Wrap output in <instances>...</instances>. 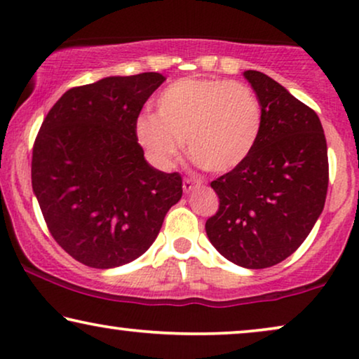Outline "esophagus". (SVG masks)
<instances>
[{
    "label": "esophagus",
    "mask_w": 359,
    "mask_h": 359,
    "mask_svg": "<svg viewBox=\"0 0 359 359\" xmlns=\"http://www.w3.org/2000/svg\"><path fill=\"white\" fill-rule=\"evenodd\" d=\"M201 184H203V183H201V181H198V180L184 178V181H183V191H184L186 194H188V193H191V191H193V189L199 188Z\"/></svg>",
    "instance_id": "1"
}]
</instances>
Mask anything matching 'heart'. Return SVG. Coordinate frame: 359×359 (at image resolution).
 <instances>
[{"label":"heart","mask_w":359,"mask_h":359,"mask_svg":"<svg viewBox=\"0 0 359 359\" xmlns=\"http://www.w3.org/2000/svg\"><path fill=\"white\" fill-rule=\"evenodd\" d=\"M262 104L243 83L219 78H183L156 97V114L142 112L135 137L149 160L168 170L183 139L201 168L225 173L252 154L262 132Z\"/></svg>","instance_id":"b5f03b06"}]
</instances>
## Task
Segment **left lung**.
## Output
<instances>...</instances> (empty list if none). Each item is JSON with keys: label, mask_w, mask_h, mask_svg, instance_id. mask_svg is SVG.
I'll list each match as a JSON object with an SVG mask.
<instances>
[{"label": "left lung", "mask_w": 359, "mask_h": 359, "mask_svg": "<svg viewBox=\"0 0 359 359\" xmlns=\"http://www.w3.org/2000/svg\"><path fill=\"white\" fill-rule=\"evenodd\" d=\"M243 76L262 104V132L248 158L210 183L219 210L205 233L229 262L262 269L291 257L320 217L327 140L318 116L286 88L257 70Z\"/></svg>", "instance_id": "1"}]
</instances>
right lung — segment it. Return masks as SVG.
Returning <instances> with one entry per match:
<instances>
[{
	"mask_svg": "<svg viewBox=\"0 0 359 359\" xmlns=\"http://www.w3.org/2000/svg\"><path fill=\"white\" fill-rule=\"evenodd\" d=\"M165 80L147 72L72 88L42 122L32 191L52 237L86 266L142 257L183 196L181 176L154 168L135 137V119Z\"/></svg>",
	"mask_w": 359,
	"mask_h": 359,
	"instance_id": "right-lung-1",
	"label": "right lung"
}]
</instances>
